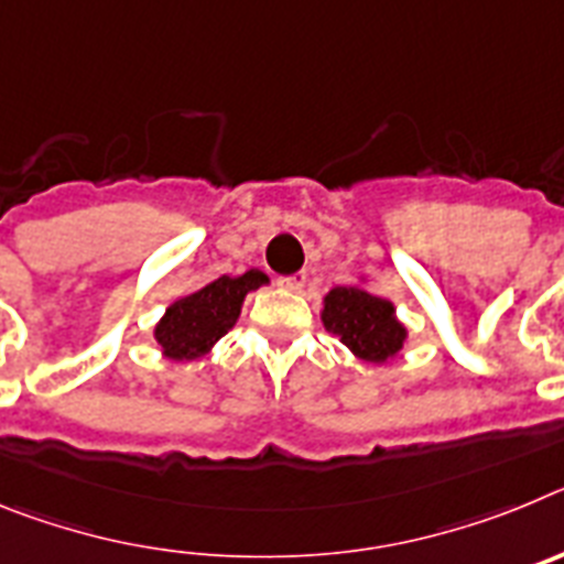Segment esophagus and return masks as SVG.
Listing matches in <instances>:
<instances>
[{
    "label": "esophagus",
    "mask_w": 564,
    "mask_h": 564,
    "mask_svg": "<svg viewBox=\"0 0 564 564\" xmlns=\"http://www.w3.org/2000/svg\"><path fill=\"white\" fill-rule=\"evenodd\" d=\"M305 273H291V276H279V288L282 291H291V293H299L302 288H305Z\"/></svg>",
    "instance_id": "esophagus-1"
}]
</instances>
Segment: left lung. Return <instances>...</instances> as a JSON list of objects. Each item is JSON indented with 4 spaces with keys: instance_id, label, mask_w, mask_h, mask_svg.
Instances as JSON below:
<instances>
[{
    "instance_id": "8db88e82",
    "label": "left lung",
    "mask_w": 564,
    "mask_h": 564,
    "mask_svg": "<svg viewBox=\"0 0 564 564\" xmlns=\"http://www.w3.org/2000/svg\"><path fill=\"white\" fill-rule=\"evenodd\" d=\"M322 322L352 356L370 364L392 361L410 338L390 299L367 291V276L333 288L322 302Z\"/></svg>"
}]
</instances>
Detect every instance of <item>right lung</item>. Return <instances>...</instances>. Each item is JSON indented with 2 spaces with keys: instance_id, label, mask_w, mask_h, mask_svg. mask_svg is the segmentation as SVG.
I'll list each match as a JSON object with an SVG mask.
<instances>
[{
  "instance_id": "add662e5",
  "label": "right lung",
  "mask_w": 564,
  "mask_h": 564,
  "mask_svg": "<svg viewBox=\"0 0 564 564\" xmlns=\"http://www.w3.org/2000/svg\"><path fill=\"white\" fill-rule=\"evenodd\" d=\"M271 279L259 268H248L239 276H217L188 296L177 299L163 311L154 325V341L172 361H194L214 350L234 325L242 302L251 291H259Z\"/></svg>"
}]
</instances>
